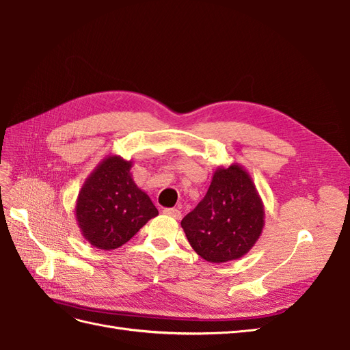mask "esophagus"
I'll use <instances>...</instances> for the list:
<instances>
[{"label":"esophagus","mask_w":350,"mask_h":350,"mask_svg":"<svg viewBox=\"0 0 350 350\" xmlns=\"http://www.w3.org/2000/svg\"><path fill=\"white\" fill-rule=\"evenodd\" d=\"M163 213L174 217V219H181V211H179L178 208H163Z\"/></svg>","instance_id":"34e87169"}]
</instances>
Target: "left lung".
Listing matches in <instances>:
<instances>
[{
    "mask_svg": "<svg viewBox=\"0 0 350 350\" xmlns=\"http://www.w3.org/2000/svg\"><path fill=\"white\" fill-rule=\"evenodd\" d=\"M181 226L189 245L206 261L245 256L264 228V204L251 175L239 163L219 166L204 198Z\"/></svg>",
    "mask_w": 350,
    "mask_h": 350,
    "instance_id": "obj_1",
    "label": "left lung"
}]
</instances>
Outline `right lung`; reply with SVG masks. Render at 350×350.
<instances>
[{
	"label": "right lung",
	"instance_id": "add662e5",
	"mask_svg": "<svg viewBox=\"0 0 350 350\" xmlns=\"http://www.w3.org/2000/svg\"><path fill=\"white\" fill-rule=\"evenodd\" d=\"M131 166L133 161L107 156L80 189L74 213L83 238L94 248H120L159 215L150 197L134 183Z\"/></svg>",
	"mask_w": 350,
	"mask_h": 350
}]
</instances>
